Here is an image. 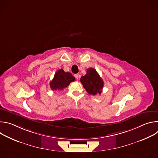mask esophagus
<instances>
[{
  "label": "esophagus",
  "mask_w": 158,
  "mask_h": 158,
  "mask_svg": "<svg viewBox=\"0 0 158 158\" xmlns=\"http://www.w3.org/2000/svg\"><path fill=\"white\" fill-rule=\"evenodd\" d=\"M74 77H75V78L76 79H79V77H80V76L78 74H74Z\"/></svg>",
  "instance_id": "34e87169"
}]
</instances>
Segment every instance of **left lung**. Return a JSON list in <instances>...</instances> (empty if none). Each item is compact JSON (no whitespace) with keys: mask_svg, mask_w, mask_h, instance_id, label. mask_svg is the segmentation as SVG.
Returning a JSON list of instances; mask_svg holds the SVG:
<instances>
[{"mask_svg":"<svg viewBox=\"0 0 158 158\" xmlns=\"http://www.w3.org/2000/svg\"><path fill=\"white\" fill-rule=\"evenodd\" d=\"M80 81L89 94L95 96L102 93L104 82L96 69H87L86 74L81 77Z\"/></svg>","mask_w":158,"mask_h":158,"instance_id":"8db88e82","label":"left lung"}]
</instances>
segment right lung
I'll return each mask as SVG.
<instances>
[{
  "instance_id": "add662e5",
  "label": "right lung",
  "mask_w": 158,
  "mask_h": 158,
  "mask_svg": "<svg viewBox=\"0 0 158 158\" xmlns=\"http://www.w3.org/2000/svg\"><path fill=\"white\" fill-rule=\"evenodd\" d=\"M75 81V77L68 72H64L63 69L58 70L50 82V87L53 91H59L67 87L69 84Z\"/></svg>"
}]
</instances>
